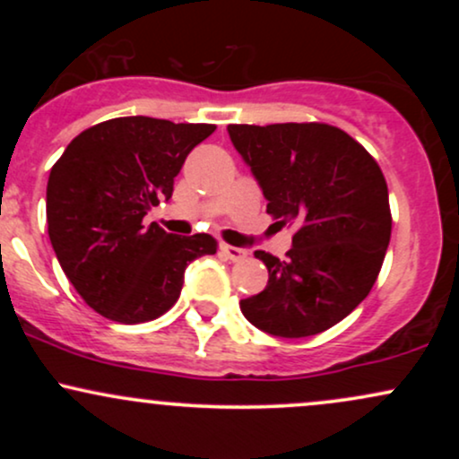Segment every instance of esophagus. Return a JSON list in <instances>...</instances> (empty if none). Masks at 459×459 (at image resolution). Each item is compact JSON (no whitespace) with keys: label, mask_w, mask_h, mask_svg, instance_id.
Masks as SVG:
<instances>
[{"label":"esophagus","mask_w":459,"mask_h":459,"mask_svg":"<svg viewBox=\"0 0 459 459\" xmlns=\"http://www.w3.org/2000/svg\"><path fill=\"white\" fill-rule=\"evenodd\" d=\"M220 250H222L230 261H244L247 256V252L244 250V247H235V246H229V244L220 246Z\"/></svg>","instance_id":"34e87169"}]
</instances>
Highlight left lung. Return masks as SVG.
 <instances>
[{"mask_svg": "<svg viewBox=\"0 0 459 459\" xmlns=\"http://www.w3.org/2000/svg\"><path fill=\"white\" fill-rule=\"evenodd\" d=\"M229 135L259 181L267 213L298 229L284 259L255 252L270 281L241 299V313L273 336L319 334L345 319L380 273L393 226L380 166L324 123L229 125Z\"/></svg>", "mask_w": 459, "mask_h": 459, "instance_id": "8db88e82", "label": "left lung"}]
</instances>
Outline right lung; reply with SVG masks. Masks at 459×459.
<instances>
[{
	"label": "right lung",
	"instance_id": "1",
	"mask_svg": "<svg viewBox=\"0 0 459 459\" xmlns=\"http://www.w3.org/2000/svg\"><path fill=\"white\" fill-rule=\"evenodd\" d=\"M215 125L149 116L82 131L54 163L47 224L57 261L88 307L118 324H142L181 296L194 259L215 255L207 233L170 235L144 215L170 200L175 177Z\"/></svg>",
	"mask_w": 459,
	"mask_h": 459
}]
</instances>
